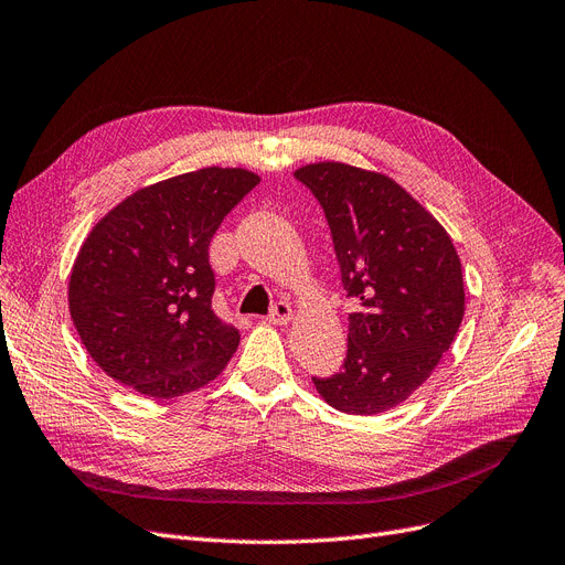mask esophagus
I'll return each mask as SVG.
<instances>
[{
    "mask_svg": "<svg viewBox=\"0 0 565 565\" xmlns=\"http://www.w3.org/2000/svg\"><path fill=\"white\" fill-rule=\"evenodd\" d=\"M290 317H294V309H290V305L288 302H284V300H279V302H275L271 305V311H269V323H275V326H284V323H288L290 321Z\"/></svg>",
    "mask_w": 565,
    "mask_h": 565,
    "instance_id": "34e87169",
    "label": "esophagus"
}]
</instances>
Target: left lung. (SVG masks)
I'll list each match as a JSON object with an SVG mask.
<instances>
[{
	"instance_id": "1",
	"label": "left lung",
	"mask_w": 565,
	"mask_h": 565,
	"mask_svg": "<svg viewBox=\"0 0 565 565\" xmlns=\"http://www.w3.org/2000/svg\"><path fill=\"white\" fill-rule=\"evenodd\" d=\"M296 179L323 206L349 298L342 370L311 377L347 414L407 401L449 351L463 321V271L447 230L393 179L344 162L300 167Z\"/></svg>"
}]
</instances>
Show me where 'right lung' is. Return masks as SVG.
Here are the masks:
<instances>
[{"mask_svg": "<svg viewBox=\"0 0 565 565\" xmlns=\"http://www.w3.org/2000/svg\"><path fill=\"white\" fill-rule=\"evenodd\" d=\"M260 179L204 167L132 193L83 242L70 311L83 347L116 382L167 401L212 380L239 332L212 311L209 242Z\"/></svg>", "mask_w": 565, "mask_h": 565, "instance_id": "right-lung-1", "label": "right lung"}]
</instances>
